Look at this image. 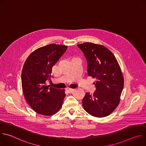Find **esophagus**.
<instances>
[{"instance_id": "esophagus-1", "label": "esophagus", "mask_w": 146, "mask_h": 146, "mask_svg": "<svg viewBox=\"0 0 146 146\" xmlns=\"http://www.w3.org/2000/svg\"><path fill=\"white\" fill-rule=\"evenodd\" d=\"M66 90H67L69 93H71V92H72L74 90V88H66Z\"/></svg>"}]
</instances>
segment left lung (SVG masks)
<instances>
[{
  "mask_svg": "<svg viewBox=\"0 0 146 146\" xmlns=\"http://www.w3.org/2000/svg\"><path fill=\"white\" fill-rule=\"evenodd\" d=\"M77 46L87 61L88 74L96 78L94 94L86 93L82 106L90 115L105 117L118 106L123 90L124 79L114 54L103 45L87 42Z\"/></svg>",
  "mask_w": 146,
  "mask_h": 146,
  "instance_id": "obj_1",
  "label": "left lung"
}]
</instances>
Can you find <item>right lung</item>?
<instances>
[{
	"instance_id": "add662e5",
	"label": "right lung",
	"mask_w": 146,
	"mask_h": 146,
	"mask_svg": "<svg viewBox=\"0 0 146 146\" xmlns=\"http://www.w3.org/2000/svg\"><path fill=\"white\" fill-rule=\"evenodd\" d=\"M67 48L66 46L50 44L33 51L25 62L21 74L23 94L31 108L39 114L52 115L62 108L65 90L46 86V82Z\"/></svg>"
}]
</instances>
